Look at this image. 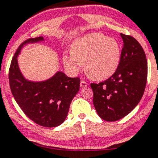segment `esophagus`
I'll return each mask as SVG.
<instances>
[{
  "label": "esophagus",
  "mask_w": 158,
  "mask_h": 158,
  "mask_svg": "<svg viewBox=\"0 0 158 158\" xmlns=\"http://www.w3.org/2000/svg\"><path fill=\"white\" fill-rule=\"evenodd\" d=\"M80 86H81V87H86L88 86V84H87V83L86 82V81L81 80V83H80Z\"/></svg>",
  "instance_id": "obj_1"
}]
</instances>
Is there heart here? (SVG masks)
<instances>
[{
    "label": "heart",
    "instance_id": "obj_1",
    "mask_svg": "<svg viewBox=\"0 0 158 158\" xmlns=\"http://www.w3.org/2000/svg\"><path fill=\"white\" fill-rule=\"evenodd\" d=\"M71 54L63 57L67 71L77 74L84 64L88 77L104 80L111 76L121 60V48L118 42L101 33L87 34L77 40L71 48Z\"/></svg>",
    "mask_w": 158,
    "mask_h": 158
}]
</instances>
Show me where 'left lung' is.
I'll list each match as a JSON object with an SVG mask.
<instances>
[{
  "instance_id": "1",
  "label": "left lung",
  "mask_w": 158,
  "mask_h": 158,
  "mask_svg": "<svg viewBox=\"0 0 158 158\" xmlns=\"http://www.w3.org/2000/svg\"><path fill=\"white\" fill-rule=\"evenodd\" d=\"M121 36L124 45L115 72L102 82L90 84L97 113L107 121L121 119L134 110L144 93L148 78V61L141 45L132 36Z\"/></svg>"
}]
</instances>
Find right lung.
I'll return each instance as SVG.
<instances>
[{
  "mask_svg": "<svg viewBox=\"0 0 158 158\" xmlns=\"http://www.w3.org/2000/svg\"><path fill=\"white\" fill-rule=\"evenodd\" d=\"M43 40L42 37L29 38L18 47L9 68V84L15 101L27 118L42 127H54L66 119L71 101L80 89L81 79L68 77L62 72L42 82L24 78L17 57L27 43Z\"/></svg>",
  "mask_w": 158,
  "mask_h": 158,
  "instance_id": "1",
  "label": "right lung"
}]
</instances>
